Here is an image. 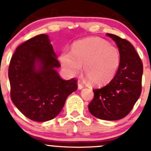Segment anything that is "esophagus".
<instances>
[{"mask_svg":"<svg viewBox=\"0 0 151 151\" xmlns=\"http://www.w3.org/2000/svg\"><path fill=\"white\" fill-rule=\"evenodd\" d=\"M84 88L83 84H82V82H78V88L81 90V89H82V88Z\"/></svg>","mask_w":151,"mask_h":151,"instance_id":"1","label":"esophagus"}]
</instances>
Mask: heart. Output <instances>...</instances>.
<instances>
[{"label":"heart","instance_id":"b5f03b06","mask_svg":"<svg viewBox=\"0 0 151 151\" xmlns=\"http://www.w3.org/2000/svg\"><path fill=\"white\" fill-rule=\"evenodd\" d=\"M64 71L69 76L83 73L92 85H103L115 76L120 65L118 49L100 38H89L76 41L71 53L62 52L59 57Z\"/></svg>","mask_w":151,"mask_h":151}]
</instances>
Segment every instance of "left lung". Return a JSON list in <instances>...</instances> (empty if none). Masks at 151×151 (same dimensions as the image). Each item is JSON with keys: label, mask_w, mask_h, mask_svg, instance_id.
<instances>
[{"label": "left lung", "mask_w": 151, "mask_h": 151, "mask_svg": "<svg viewBox=\"0 0 151 151\" xmlns=\"http://www.w3.org/2000/svg\"><path fill=\"white\" fill-rule=\"evenodd\" d=\"M115 41L121 60L116 74L109 84L94 89L88 104L91 114L104 120H118L132 110L141 93L143 63L132 45L127 40L107 33Z\"/></svg>", "instance_id": "8db88e82"}]
</instances>
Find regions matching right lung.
<instances>
[{"label":"right lung","instance_id":"add662e5","mask_svg":"<svg viewBox=\"0 0 151 151\" xmlns=\"http://www.w3.org/2000/svg\"><path fill=\"white\" fill-rule=\"evenodd\" d=\"M47 35H36L18 46L10 62V97L25 116L35 122L55 118L68 96L78 88L77 80H63Z\"/></svg>","mask_w":151,"mask_h":151}]
</instances>
